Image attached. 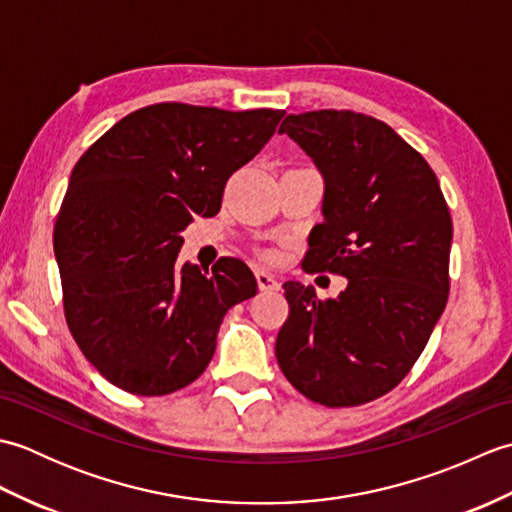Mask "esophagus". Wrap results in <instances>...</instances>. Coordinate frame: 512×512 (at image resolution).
I'll return each instance as SVG.
<instances>
[{"label": "esophagus", "instance_id": "obj_1", "mask_svg": "<svg viewBox=\"0 0 512 512\" xmlns=\"http://www.w3.org/2000/svg\"><path fill=\"white\" fill-rule=\"evenodd\" d=\"M255 277H257V286L262 292H268V290H279V279L268 273V270H255Z\"/></svg>", "mask_w": 512, "mask_h": 512}]
</instances>
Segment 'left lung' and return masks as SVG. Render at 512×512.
Returning <instances> with one entry per match:
<instances>
[{
	"instance_id": "1",
	"label": "left lung",
	"mask_w": 512,
	"mask_h": 512,
	"mask_svg": "<svg viewBox=\"0 0 512 512\" xmlns=\"http://www.w3.org/2000/svg\"><path fill=\"white\" fill-rule=\"evenodd\" d=\"M319 167L323 222L306 273L347 277L336 299L286 281L290 314L275 354L303 396L356 407L385 396L418 361L449 299L453 222L436 173L387 123L350 110L288 114Z\"/></svg>"
}]
</instances>
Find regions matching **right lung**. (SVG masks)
I'll list each match as a JSON object with an SVG mask.
<instances>
[{
  "label": "right lung",
  "instance_id": "right-lung-1",
  "mask_svg": "<svg viewBox=\"0 0 512 512\" xmlns=\"http://www.w3.org/2000/svg\"><path fill=\"white\" fill-rule=\"evenodd\" d=\"M281 110L158 103L121 118L76 162L54 222L63 312L103 378L167 396L211 363L228 308L257 295L233 257L178 266L193 215L222 206L226 180L275 134Z\"/></svg>",
  "mask_w": 512,
  "mask_h": 512
}]
</instances>
